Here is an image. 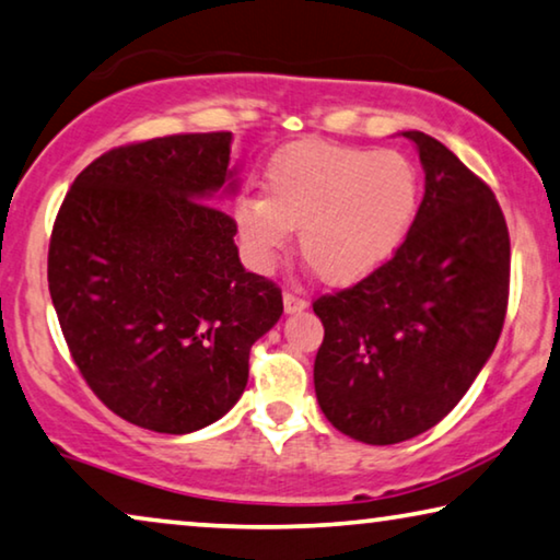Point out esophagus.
<instances>
[{"mask_svg":"<svg viewBox=\"0 0 560 560\" xmlns=\"http://www.w3.org/2000/svg\"><path fill=\"white\" fill-rule=\"evenodd\" d=\"M283 308H287V314L302 312V308H306V299L294 294V291H287V294H283Z\"/></svg>","mask_w":560,"mask_h":560,"instance_id":"obj_1","label":"esophagus"}]
</instances>
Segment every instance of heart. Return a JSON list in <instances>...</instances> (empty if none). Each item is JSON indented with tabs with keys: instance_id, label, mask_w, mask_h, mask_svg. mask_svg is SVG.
I'll return each mask as SVG.
<instances>
[{
	"instance_id": "b5f03b06",
	"label": "heart",
	"mask_w": 560,
	"mask_h": 560,
	"mask_svg": "<svg viewBox=\"0 0 560 560\" xmlns=\"http://www.w3.org/2000/svg\"><path fill=\"white\" fill-rule=\"evenodd\" d=\"M264 188L266 196L246 194L236 203L248 261L269 269L299 226L304 258L331 283L382 269L420 206V173L399 150L299 143L269 165Z\"/></svg>"
}]
</instances>
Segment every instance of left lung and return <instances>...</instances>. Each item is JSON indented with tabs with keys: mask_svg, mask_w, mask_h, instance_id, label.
I'll list each match as a JSON object with an SVG mask.
<instances>
[{
	"mask_svg": "<svg viewBox=\"0 0 560 560\" xmlns=\"http://www.w3.org/2000/svg\"><path fill=\"white\" fill-rule=\"evenodd\" d=\"M424 196L405 244L354 287L324 294L314 389L327 420L366 445L435 428L493 354L508 312L511 236L495 194L420 130Z\"/></svg>",
	"mask_w": 560,
	"mask_h": 560,
	"instance_id": "left-lung-1",
	"label": "left lung"
}]
</instances>
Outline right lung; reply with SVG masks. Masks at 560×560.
<instances>
[{
  "instance_id": "obj_1",
  "label": "right lung",
  "mask_w": 560,
  "mask_h": 560,
  "mask_svg": "<svg viewBox=\"0 0 560 560\" xmlns=\"http://www.w3.org/2000/svg\"><path fill=\"white\" fill-rule=\"evenodd\" d=\"M231 132L113 148L57 211L47 281L74 364L138 428L186 435L226 415L248 352L283 312L277 283L244 269L236 221L208 203L233 188Z\"/></svg>"
}]
</instances>
